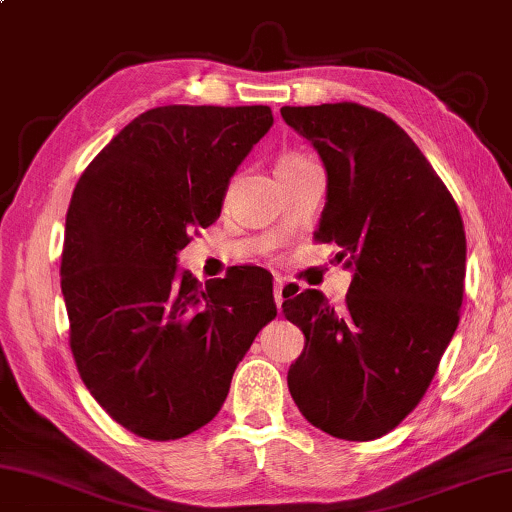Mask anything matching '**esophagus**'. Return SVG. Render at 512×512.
Returning <instances> with one entry per match:
<instances>
[{"label":"esophagus","mask_w":512,"mask_h":512,"mask_svg":"<svg viewBox=\"0 0 512 512\" xmlns=\"http://www.w3.org/2000/svg\"><path fill=\"white\" fill-rule=\"evenodd\" d=\"M285 285H287V282L282 280V278H276V280H273V296H276V305H278V310L282 308V301H285V296H282V289H285Z\"/></svg>","instance_id":"obj_1"}]
</instances>
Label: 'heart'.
I'll return each mask as SVG.
<instances>
[{"label": "heart", "mask_w": 512, "mask_h": 512, "mask_svg": "<svg viewBox=\"0 0 512 512\" xmlns=\"http://www.w3.org/2000/svg\"><path fill=\"white\" fill-rule=\"evenodd\" d=\"M299 158H303V156H285V158L280 160V163H292V160H299ZM280 163H278V165H280Z\"/></svg>", "instance_id": "1"}]
</instances>
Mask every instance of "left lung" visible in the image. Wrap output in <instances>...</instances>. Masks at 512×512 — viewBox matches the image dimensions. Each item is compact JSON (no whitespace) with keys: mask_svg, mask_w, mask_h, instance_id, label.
<instances>
[{"mask_svg":"<svg viewBox=\"0 0 512 512\" xmlns=\"http://www.w3.org/2000/svg\"><path fill=\"white\" fill-rule=\"evenodd\" d=\"M319 151L329 195L315 232L354 266L345 305L315 289L282 303L305 335L287 375L301 414L347 441L398 427L423 400L460 322L467 236L460 209L414 140L358 103L282 108Z\"/></svg>","mask_w":512,"mask_h":512,"instance_id":"left-lung-1","label":"left lung"}]
</instances>
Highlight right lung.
Segmentation results:
<instances>
[{"label":"right lung","instance_id":"add662e5","mask_svg":"<svg viewBox=\"0 0 512 512\" xmlns=\"http://www.w3.org/2000/svg\"><path fill=\"white\" fill-rule=\"evenodd\" d=\"M273 124L266 105H163L91 160L66 213L61 292L89 393L137 437L207 425L276 317L273 282L241 266L200 285L177 253L220 216L230 177Z\"/></svg>","mask_w":512,"mask_h":512}]
</instances>
